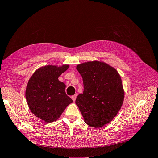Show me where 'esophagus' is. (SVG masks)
Here are the masks:
<instances>
[{
  "label": "esophagus",
  "instance_id": "34e87169",
  "mask_svg": "<svg viewBox=\"0 0 158 158\" xmlns=\"http://www.w3.org/2000/svg\"><path fill=\"white\" fill-rule=\"evenodd\" d=\"M76 97H77V94H74V95L72 96V99L73 100V102H75V100H76Z\"/></svg>",
  "mask_w": 158,
  "mask_h": 158
}]
</instances>
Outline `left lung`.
<instances>
[{
	"label": "left lung",
	"mask_w": 158,
	"mask_h": 158,
	"mask_svg": "<svg viewBox=\"0 0 158 158\" xmlns=\"http://www.w3.org/2000/svg\"><path fill=\"white\" fill-rule=\"evenodd\" d=\"M84 90L75 100L84 121L98 128L110 123L121 109L124 90L117 70L103 62L93 61L79 64Z\"/></svg>",
	"instance_id": "1"
}]
</instances>
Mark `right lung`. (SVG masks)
Returning a JSON list of instances; mask_svg holds the SVG:
<instances>
[{"instance_id":"obj_1","label":"right lung","mask_w":158,"mask_h":158,"mask_svg":"<svg viewBox=\"0 0 158 158\" xmlns=\"http://www.w3.org/2000/svg\"><path fill=\"white\" fill-rule=\"evenodd\" d=\"M69 68L48 65L37 69L29 79L25 98L31 112L47 123L56 121L73 100L65 92V85L58 77Z\"/></svg>"}]
</instances>
